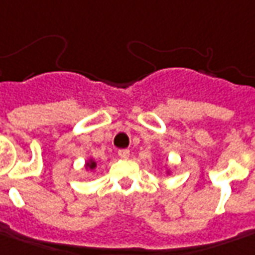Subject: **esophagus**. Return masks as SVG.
<instances>
[{"mask_svg": "<svg viewBox=\"0 0 255 255\" xmlns=\"http://www.w3.org/2000/svg\"><path fill=\"white\" fill-rule=\"evenodd\" d=\"M119 156L120 158H123V159H127L128 156H129V151H128V149H120Z\"/></svg>", "mask_w": 255, "mask_h": 255, "instance_id": "34e87169", "label": "esophagus"}]
</instances>
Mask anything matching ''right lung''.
<instances>
[{"mask_svg": "<svg viewBox=\"0 0 255 255\" xmlns=\"http://www.w3.org/2000/svg\"><path fill=\"white\" fill-rule=\"evenodd\" d=\"M89 166H90L92 169H94V168H96V162H92L90 165H89Z\"/></svg>", "mask_w": 255, "mask_h": 255, "instance_id": "add662e5", "label": "right lung"}]
</instances>
